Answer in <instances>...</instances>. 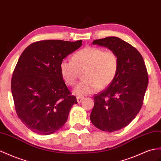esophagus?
<instances>
[{"instance_id":"esophagus-1","label":"esophagus","mask_w":161,"mask_h":161,"mask_svg":"<svg viewBox=\"0 0 161 161\" xmlns=\"http://www.w3.org/2000/svg\"><path fill=\"white\" fill-rule=\"evenodd\" d=\"M84 98V97H80V96H77V101L78 103H81V101H82V100H83Z\"/></svg>"}]
</instances>
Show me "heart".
<instances>
[{
  "instance_id": "obj_1",
  "label": "heart",
  "mask_w": 161,
  "mask_h": 161,
  "mask_svg": "<svg viewBox=\"0 0 161 161\" xmlns=\"http://www.w3.org/2000/svg\"><path fill=\"white\" fill-rule=\"evenodd\" d=\"M119 59L116 52L111 49L86 46L75 52L72 61L63 60L60 71L67 86L75 84L80 72L84 71V80L78 84L74 92L86 95L98 89H105L112 83L118 71Z\"/></svg>"
}]
</instances>
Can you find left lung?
Segmentation results:
<instances>
[{
    "label": "left lung",
    "instance_id": "left-lung-1",
    "mask_svg": "<svg viewBox=\"0 0 161 161\" xmlns=\"http://www.w3.org/2000/svg\"><path fill=\"white\" fill-rule=\"evenodd\" d=\"M108 47L119 59L117 75L108 88L95 94L90 120L98 129L111 132L120 130L133 120L141 109L148 85L147 69L136 48L116 36L92 41Z\"/></svg>",
    "mask_w": 161,
    "mask_h": 161
}]
</instances>
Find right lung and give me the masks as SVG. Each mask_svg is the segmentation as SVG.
Returning <instances> with one entry per match:
<instances>
[{
    "label": "right lung",
    "instance_id": "right-lung-1",
    "mask_svg": "<svg viewBox=\"0 0 161 161\" xmlns=\"http://www.w3.org/2000/svg\"><path fill=\"white\" fill-rule=\"evenodd\" d=\"M81 43L82 40L36 41L20 56L12 76L11 92L18 118L34 133H55L77 103L64 83L60 64Z\"/></svg>",
    "mask_w": 161,
    "mask_h": 161
}]
</instances>
